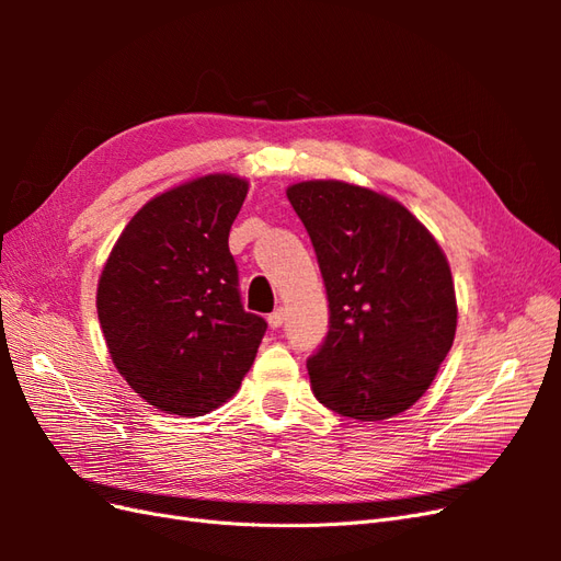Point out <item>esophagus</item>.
Returning a JSON list of instances; mask_svg holds the SVG:
<instances>
[{"label":"esophagus","mask_w":561,"mask_h":561,"mask_svg":"<svg viewBox=\"0 0 561 561\" xmlns=\"http://www.w3.org/2000/svg\"><path fill=\"white\" fill-rule=\"evenodd\" d=\"M266 320H268V325L274 328V330H276V328H280L283 322H285V309H276L274 313H268V318H266Z\"/></svg>","instance_id":"obj_1"}]
</instances>
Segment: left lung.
I'll return each mask as SVG.
<instances>
[{
  "instance_id": "1",
  "label": "left lung",
  "mask_w": 561,
  "mask_h": 561,
  "mask_svg": "<svg viewBox=\"0 0 561 561\" xmlns=\"http://www.w3.org/2000/svg\"><path fill=\"white\" fill-rule=\"evenodd\" d=\"M325 283L330 330L307 360L332 412L390 419L426 393L456 332L445 252L398 201L336 180L287 190Z\"/></svg>"
}]
</instances>
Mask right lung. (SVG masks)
<instances>
[{
  "mask_svg": "<svg viewBox=\"0 0 561 561\" xmlns=\"http://www.w3.org/2000/svg\"><path fill=\"white\" fill-rule=\"evenodd\" d=\"M248 194L233 175H206L135 213L98 283L112 360L157 410L203 416L239 390L266 332L243 309L229 231Z\"/></svg>",
  "mask_w": 561,
  "mask_h": 561,
  "instance_id": "add662e5",
  "label": "right lung"
}]
</instances>
